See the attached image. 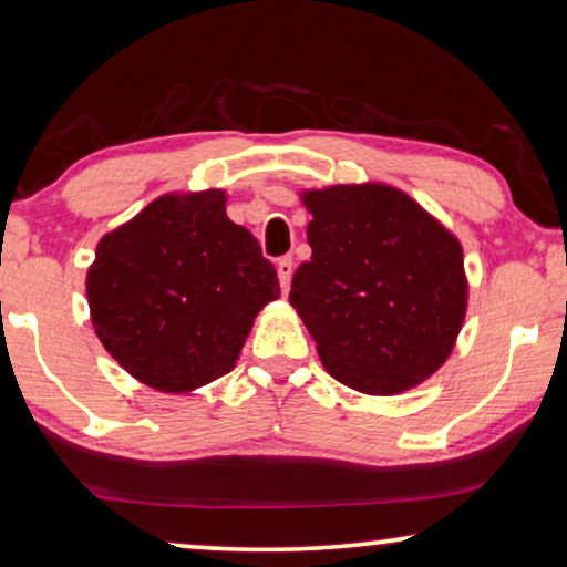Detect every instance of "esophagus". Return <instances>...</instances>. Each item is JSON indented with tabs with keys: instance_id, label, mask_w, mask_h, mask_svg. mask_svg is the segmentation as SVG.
I'll return each instance as SVG.
<instances>
[{
	"instance_id": "1",
	"label": "esophagus",
	"mask_w": 567,
	"mask_h": 567,
	"mask_svg": "<svg viewBox=\"0 0 567 567\" xmlns=\"http://www.w3.org/2000/svg\"><path fill=\"white\" fill-rule=\"evenodd\" d=\"M276 270H278V281H281V289L286 291V289H289V284H291V274H293V260H291V256L278 258Z\"/></svg>"
}]
</instances>
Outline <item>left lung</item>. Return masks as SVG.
I'll return each instance as SVG.
<instances>
[{"label": "left lung", "instance_id": "8db88e82", "mask_svg": "<svg viewBox=\"0 0 567 567\" xmlns=\"http://www.w3.org/2000/svg\"><path fill=\"white\" fill-rule=\"evenodd\" d=\"M303 204L311 260L293 274L289 301L324 368L373 396L412 389L461 332V243L391 186H330Z\"/></svg>", "mask_w": 567, "mask_h": 567}]
</instances>
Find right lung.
I'll return each mask as SVG.
<instances>
[{"mask_svg": "<svg viewBox=\"0 0 567 567\" xmlns=\"http://www.w3.org/2000/svg\"><path fill=\"white\" fill-rule=\"evenodd\" d=\"M276 268L225 215L217 188L161 196L104 235L86 276L110 355L158 391H192L235 368L252 319L278 299Z\"/></svg>", "mask_w": 567, "mask_h": 567, "instance_id": "right-lung-1", "label": "right lung"}]
</instances>
